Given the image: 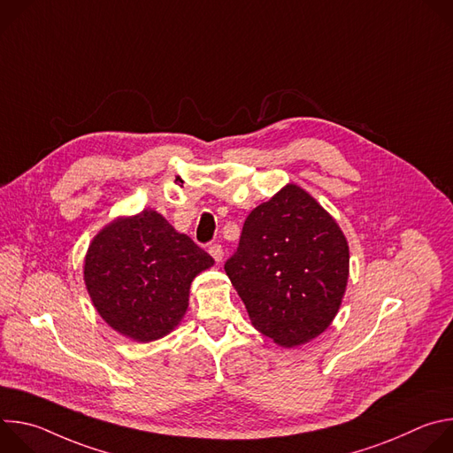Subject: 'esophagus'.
I'll use <instances>...</instances> for the list:
<instances>
[{
  "instance_id": "1",
  "label": "esophagus",
  "mask_w": 453,
  "mask_h": 453,
  "mask_svg": "<svg viewBox=\"0 0 453 453\" xmlns=\"http://www.w3.org/2000/svg\"><path fill=\"white\" fill-rule=\"evenodd\" d=\"M208 250H210V254L215 257V262H222V257H224V249H222V245H220V243H211Z\"/></svg>"
}]
</instances>
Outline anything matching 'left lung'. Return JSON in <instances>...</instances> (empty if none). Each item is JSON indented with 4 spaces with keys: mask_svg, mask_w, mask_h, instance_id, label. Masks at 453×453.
I'll return each instance as SVG.
<instances>
[{
    "mask_svg": "<svg viewBox=\"0 0 453 453\" xmlns=\"http://www.w3.org/2000/svg\"><path fill=\"white\" fill-rule=\"evenodd\" d=\"M348 265L349 249L337 222L288 184L250 211L224 269L254 328L290 348L330 326Z\"/></svg>",
    "mask_w": 453,
    "mask_h": 453,
    "instance_id": "obj_1",
    "label": "left lung"
}]
</instances>
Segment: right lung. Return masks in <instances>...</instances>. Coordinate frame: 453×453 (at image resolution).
<instances>
[{"label": "right lung", "instance_id": "1", "mask_svg": "<svg viewBox=\"0 0 453 453\" xmlns=\"http://www.w3.org/2000/svg\"><path fill=\"white\" fill-rule=\"evenodd\" d=\"M213 257L145 210L102 229L89 245L84 280L95 308L121 335L150 342L179 325L189 285Z\"/></svg>", "mask_w": 453, "mask_h": 453}]
</instances>
